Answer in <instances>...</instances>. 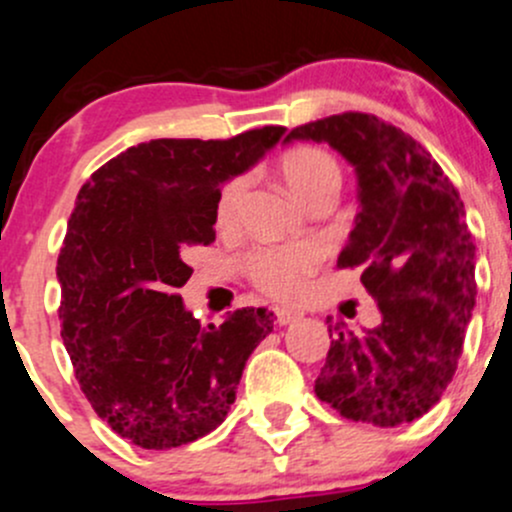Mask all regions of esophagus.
Returning <instances> with one entry per match:
<instances>
[{
    "mask_svg": "<svg viewBox=\"0 0 512 512\" xmlns=\"http://www.w3.org/2000/svg\"><path fill=\"white\" fill-rule=\"evenodd\" d=\"M301 311H294V309H274V319H277L279 326H289V324H297L301 319Z\"/></svg>",
    "mask_w": 512,
    "mask_h": 512,
    "instance_id": "1",
    "label": "esophagus"
}]
</instances>
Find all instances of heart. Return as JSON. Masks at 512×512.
<instances>
[{
  "label": "heart",
  "mask_w": 512,
  "mask_h": 512,
  "mask_svg": "<svg viewBox=\"0 0 512 512\" xmlns=\"http://www.w3.org/2000/svg\"><path fill=\"white\" fill-rule=\"evenodd\" d=\"M282 174L304 206L321 193H338L341 188L338 161L319 147H297L284 154ZM247 184H250L247 176H235L223 186L215 203L218 225H233L238 220ZM319 260L321 250L314 242H294V245L257 250L247 260V270H250L252 282L265 294L274 299H294L304 289L306 279L319 267Z\"/></svg>",
  "instance_id": "heart-1"
}]
</instances>
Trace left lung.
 I'll use <instances>...</instances> for the list:
<instances>
[{"mask_svg":"<svg viewBox=\"0 0 512 512\" xmlns=\"http://www.w3.org/2000/svg\"><path fill=\"white\" fill-rule=\"evenodd\" d=\"M326 142L358 174L360 213L338 255L358 267L383 321L343 324L314 392L341 417L397 427L432 410L451 383L476 304V245L459 191L400 127L343 112L294 127L284 142Z\"/></svg>","mask_w":512,"mask_h":512,"instance_id":"obj_1","label":"left lung"}]
</instances>
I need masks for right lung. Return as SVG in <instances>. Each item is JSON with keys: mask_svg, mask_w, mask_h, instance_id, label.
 <instances>
[{"mask_svg": "<svg viewBox=\"0 0 512 512\" xmlns=\"http://www.w3.org/2000/svg\"><path fill=\"white\" fill-rule=\"evenodd\" d=\"M287 132L230 139H152L102 164L80 188L58 255L61 338L93 410L142 449H174L213 432L257 343L267 309L203 326L176 289L186 252L215 240L220 186Z\"/></svg>", "mask_w": 512, "mask_h": 512, "instance_id": "1", "label": "right lung"}]
</instances>
